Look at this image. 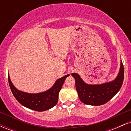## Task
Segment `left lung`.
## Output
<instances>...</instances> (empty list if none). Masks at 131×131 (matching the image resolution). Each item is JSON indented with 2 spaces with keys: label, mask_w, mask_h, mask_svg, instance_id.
I'll return each instance as SVG.
<instances>
[{
  "label": "left lung",
  "mask_w": 131,
  "mask_h": 131,
  "mask_svg": "<svg viewBox=\"0 0 131 131\" xmlns=\"http://www.w3.org/2000/svg\"><path fill=\"white\" fill-rule=\"evenodd\" d=\"M71 75L75 79L76 91L81 101L86 105L99 106L108 102L119 91L124 80V67L121 61L119 72L116 78L103 84H87L77 73H72Z\"/></svg>",
  "instance_id": "obj_1"
}]
</instances>
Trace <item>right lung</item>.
Listing matches in <instances>:
<instances>
[{"instance_id": "1", "label": "right lung", "mask_w": 131, "mask_h": 131, "mask_svg": "<svg viewBox=\"0 0 131 131\" xmlns=\"http://www.w3.org/2000/svg\"><path fill=\"white\" fill-rule=\"evenodd\" d=\"M69 76L70 75L67 74L60 78L55 82L52 88L39 94H28L19 91L12 83L9 74L8 79L12 92L19 103L32 110L43 112L57 105L59 92L63 84L64 80Z\"/></svg>"}]
</instances>
